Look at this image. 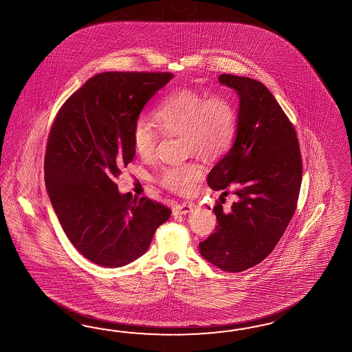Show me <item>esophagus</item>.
Listing matches in <instances>:
<instances>
[{"label":"esophagus","instance_id":"esophagus-1","mask_svg":"<svg viewBox=\"0 0 352 352\" xmlns=\"http://www.w3.org/2000/svg\"><path fill=\"white\" fill-rule=\"evenodd\" d=\"M193 210V205L188 204V202H183L180 205H175L173 208V214H188Z\"/></svg>","mask_w":352,"mask_h":352}]
</instances>
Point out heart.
I'll list each match as a JSON object with an SVG mask.
<instances>
[{"label": "heart", "mask_w": 352, "mask_h": 352, "mask_svg": "<svg viewBox=\"0 0 352 352\" xmlns=\"http://www.w3.org/2000/svg\"><path fill=\"white\" fill-rule=\"evenodd\" d=\"M154 120L164 136H182L184 154L214 157L232 145L236 114L232 102L223 95L199 94L179 90L168 95L155 109ZM132 145L144 160L154 157L159 135L147 122L138 120L131 133ZM204 169L196 162L164 169L162 186L175 193H188L202 178Z\"/></svg>", "instance_id": "b5f03b06"}]
</instances>
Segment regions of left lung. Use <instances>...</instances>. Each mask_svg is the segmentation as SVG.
Segmentation results:
<instances>
[{
    "instance_id": "left-lung-1",
    "label": "left lung",
    "mask_w": 352,
    "mask_h": 352,
    "mask_svg": "<svg viewBox=\"0 0 352 352\" xmlns=\"http://www.w3.org/2000/svg\"><path fill=\"white\" fill-rule=\"evenodd\" d=\"M221 85L239 96L236 136L207 183L232 188L230 210L214 207L216 232L199 243L201 256L226 272H243L274 250L292 220L300 192V147L296 132L266 86L223 74Z\"/></svg>"
}]
</instances>
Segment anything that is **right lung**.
Returning a JSON list of instances; mask_svg holds the SVG:
<instances>
[{
    "instance_id": "obj_1",
    "label": "right lung",
    "mask_w": 352,
    "mask_h": 352,
    "mask_svg": "<svg viewBox=\"0 0 352 352\" xmlns=\"http://www.w3.org/2000/svg\"><path fill=\"white\" fill-rule=\"evenodd\" d=\"M169 72H103L60 107L52 124L44 179L72 245L95 265L116 268L141 257L172 211L122 195L114 179L135 156L132 129Z\"/></svg>"
}]
</instances>
